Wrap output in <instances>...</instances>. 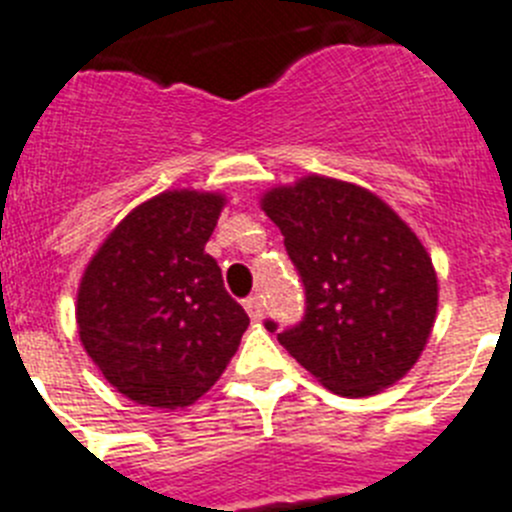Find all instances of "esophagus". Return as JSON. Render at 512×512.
<instances>
[{
  "instance_id": "1",
  "label": "esophagus",
  "mask_w": 512,
  "mask_h": 512,
  "mask_svg": "<svg viewBox=\"0 0 512 512\" xmlns=\"http://www.w3.org/2000/svg\"><path fill=\"white\" fill-rule=\"evenodd\" d=\"M245 311L250 313V319L255 321V324H260L262 316H265V308H262V301L257 296L245 298Z\"/></svg>"
}]
</instances>
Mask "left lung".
Returning <instances> with one entry per match:
<instances>
[{"mask_svg":"<svg viewBox=\"0 0 512 512\" xmlns=\"http://www.w3.org/2000/svg\"><path fill=\"white\" fill-rule=\"evenodd\" d=\"M260 206L306 285V319L278 334L290 357L344 398L403 380L439 311V278L416 232L370 188L316 173L270 188Z\"/></svg>","mask_w":512,"mask_h":512,"instance_id":"8db88e82","label":"left lung"}]
</instances>
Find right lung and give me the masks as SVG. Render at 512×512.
I'll list each match as a JSON object with an SVG mask.
<instances>
[{"instance_id":"add662e5","label":"right lung","mask_w":512,"mask_h":512,"mask_svg":"<svg viewBox=\"0 0 512 512\" xmlns=\"http://www.w3.org/2000/svg\"><path fill=\"white\" fill-rule=\"evenodd\" d=\"M227 196L173 188L124 216L86 265L81 344L124 398L176 411L209 393L250 326L206 252Z\"/></svg>"}]
</instances>
